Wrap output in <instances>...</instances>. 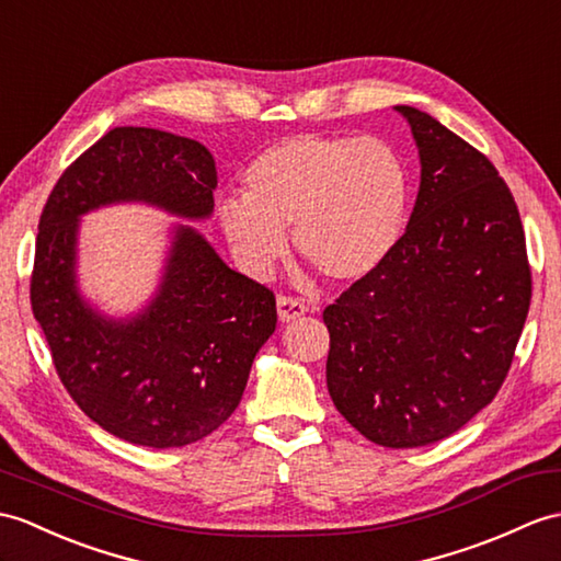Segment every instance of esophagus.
<instances>
[{"label":"esophagus","mask_w":561,"mask_h":561,"mask_svg":"<svg viewBox=\"0 0 561 561\" xmlns=\"http://www.w3.org/2000/svg\"><path fill=\"white\" fill-rule=\"evenodd\" d=\"M306 304L301 301V298H294V296H279L277 298V312H279V320L282 322H289V320H296L301 318L306 312Z\"/></svg>","instance_id":"obj_1"}]
</instances>
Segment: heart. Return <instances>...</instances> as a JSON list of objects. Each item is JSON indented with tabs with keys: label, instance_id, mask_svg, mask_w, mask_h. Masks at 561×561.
I'll return each mask as SVG.
<instances>
[{
	"label": "heart",
	"instance_id": "b5f03b06",
	"mask_svg": "<svg viewBox=\"0 0 561 561\" xmlns=\"http://www.w3.org/2000/svg\"><path fill=\"white\" fill-rule=\"evenodd\" d=\"M409 207L401 154L375 136L298 134L263 150L243 195L217 203L221 231L243 270L263 277L286 251L332 282H356L385 263Z\"/></svg>",
	"mask_w": 561,
	"mask_h": 561
}]
</instances>
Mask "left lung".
<instances>
[{
  "label": "left lung",
  "instance_id": "obj_1",
  "mask_svg": "<svg viewBox=\"0 0 561 561\" xmlns=\"http://www.w3.org/2000/svg\"><path fill=\"white\" fill-rule=\"evenodd\" d=\"M421 154L407 231L322 320L336 411L375 445L411 449L457 433L497 397L533 279L514 195L483 152L401 104Z\"/></svg>",
  "mask_w": 561,
  "mask_h": 561
}]
</instances>
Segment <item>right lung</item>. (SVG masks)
I'll return each instance as SVG.
<instances>
[{
  "label": "right lung",
  "mask_w": 561,
  "mask_h": 561,
  "mask_svg": "<svg viewBox=\"0 0 561 561\" xmlns=\"http://www.w3.org/2000/svg\"><path fill=\"white\" fill-rule=\"evenodd\" d=\"M217 169L198 140L116 126L73 160L37 225L31 306L61 385L107 433L169 449L198 442L237 411L257 348L277 328L265 284L227 267L198 231L179 227L164 282L138 318L104 320L76 291L78 217L146 201L203 219Z\"/></svg>",
  "instance_id": "1"
}]
</instances>
